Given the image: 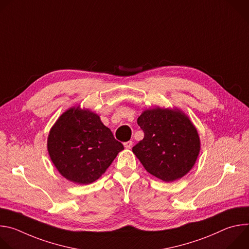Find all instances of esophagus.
Instances as JSON below:
<instances>
[{"label": "esophagus", "instance_id": "esophagus-1", "mask_svg": "<svg viewBox=\"0 0 249 249\" xmlns=\"http://www.w3.org/2000/svg\"><path fill=\"white\" fill-rule=\"evenodd\" d=\"M132 146H133V142L132 141H128V142H125V143H124V147L126 149H131Z\"/></svg>", "mask_w": 249, "mask_h": 249}]
</instances>
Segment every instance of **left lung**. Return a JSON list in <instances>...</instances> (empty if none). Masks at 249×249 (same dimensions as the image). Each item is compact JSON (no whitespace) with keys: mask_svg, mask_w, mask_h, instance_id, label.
<instances>
[{"mask_svg":"<svg viewBox=\"0 0 249 249\" xmlns=\"http://www.w3.org/2000/svg\"><path fill=\"white\" fill-rule=\"evenodd\" d=\"M137 122L144 139L132 151L148 172L171 182L192 168L200 152V139L184 113L176 109H149Z\"/></svg>","mask_w":249,"mask_h":249,"instance_id":"left-lung-1","label":"left lung"}]
</instances>
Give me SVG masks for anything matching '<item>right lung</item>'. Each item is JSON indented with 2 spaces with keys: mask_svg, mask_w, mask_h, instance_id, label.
Here are the masks:
<instances>
[{
  "mask_svg": "<svg viewBox=\"0 0 249 249\" xmlns=\"http://www.w3.org/2000/svg\"><path fill=\"white\" fill-rule=\"evenodd\" d=\"M47 147L58 171L78 184L98 179L124 150L97 114L79 107L60 116L50 130Z\"/></svg>",
  "mask_w": 249,
  "mask_h": 249,
  "instance_id": "add662e5",
  "label": "right lung"
}]
</instances>
